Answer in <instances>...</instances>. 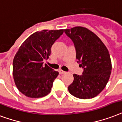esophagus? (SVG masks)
<instances>
[{"label": "esophagus", "mask_w": 122, "mask_h": 122, "mask_svg": "<svg viewBox=\"0 0 122 122\" xmlns=\"http://www.w3.org/2000/svg\"><path fill=\"white\" fill-rule=\"evenodd\" d=\"M59 73H60V74H64V73H66V71H63V70H59Z\"/></svg>", "instance_id": "34e87169"}]
</instances>
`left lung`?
<instances>
[{
	"label": "left lung",
	"instance_id": "8db88e82",
	"mask_svg": "<svg viewBox=\"0 0 122 122\" xmlns=\"http://www.w3.org/2000/svg\"><path fill=\"white\" fill-rule=\"evenodd\" d=\"M65 33L73 41L77 63L83 69L81 76L73 74L68 91L77 98H93L104 89L110 77L112 67L108 50L96 34L85 27L65 29Z\"/></svg>",
	"mask_w": 122,
	"mask_h": 122
}]
</instances>
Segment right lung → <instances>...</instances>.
<instances>
[{
	"label": "right lung",
	"instance_id": "add662e5",
	"mask_svg": "<svg viewBox=\"0 0 122 122\" xmlns=\"http://www.w3.org/2000/svg\"><path fill=\"white\" fill-rule=\"evenodd\" d=\"M61 30H43L30 35L14 57V81L22 94L30 98H40L51 92L58 71L43 65L51 55V47L63 34Z\"/></svg>",
	"mask_w": 122,
	"mask_h": 122
}]
</instances>
